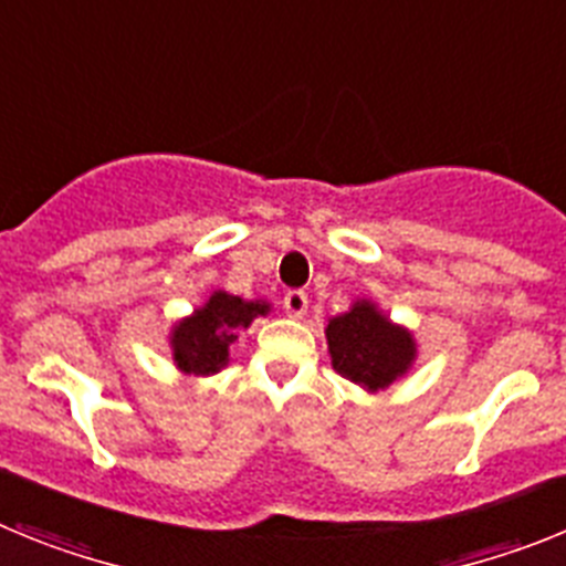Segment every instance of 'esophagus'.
Returning a JSON list of instances; mask_svg holds the SVG:
<instances>
[{"label": "esophagus", "mask_w": 566, "mask_h": 566, "mask_svg": "<svg viewBox=\"0 0 566 566\" xmlns=\"http://www.w3.org/2000/svg\"><path fill=\"white\" fill-rule=\"evenodd\" d=\"M283 308H286L289 317H303V314L308 312V294L294 289V292H289L286 297H283Z\"/></svg>", "instance_id": "esophagus-1"}]
</instances>
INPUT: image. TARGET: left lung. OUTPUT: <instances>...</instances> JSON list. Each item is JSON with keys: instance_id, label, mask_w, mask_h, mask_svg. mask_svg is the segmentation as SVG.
Masks as SVG:
<instances>
[{"instance_id": "obj_1", "label": "left lung", "mask_w": 566, "mask_h": 566, "mask_svg": "<svg viewBox=\"0 0 566 566\" xmlns=\"http://www.w3.org/2000/svg\"><path fill=\"white\" fill-rule=\"evenodd\" d=\"M326 339L334 371L368 394L402 379L417 359L413 334L379 312L371 300H357L348 312L328 319Z\"/></svg>"}]
</instances>
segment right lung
<instances>
[{
  "instance_id": "add662e5",
  "label": "right lung",
  "mask_w": 566,
  "mask_h": 566,
  "mask_svg": "<svg viewBox=\"0 0 566 566\" xmlns=\"http://www.w3.org/2000/svg\"><path fill=\"white\" fill-rule=\"evenodd\" d=\"M272 303L243 300L229 292H212L203 306L178 319L169 332V348L181 374L209 377L229 363V345L238 339V328L252 326L254 317H266Z\"/></svg>"
}]
</instances>
